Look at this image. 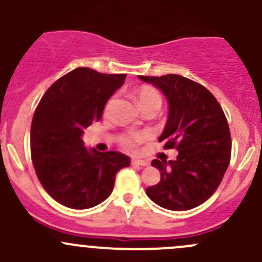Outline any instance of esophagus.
I'll return each mask as SVG.
<instances>
[{"label": "esophagus", "instance_id": "34e87169", "mask_svg": "<svg viewBox=\"0 0 262 262\" xmlns=\"http://www.w3.org/2000/svg\"><path fill=\"white\" fill-rule=\"evenodd\" d=\"M132 165L147 166L148 165V161H146V160H137V158H133V160H132Z\"/></svg>", "mask_w": 262, "mask_h": 262}]
</instances>
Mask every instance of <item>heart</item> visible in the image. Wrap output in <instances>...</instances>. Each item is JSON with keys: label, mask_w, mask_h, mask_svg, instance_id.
<instances>
[{"label": "heart", "mask_w": 262, "mask_h": 262, "mask_svg": "<svg viewBox=\"0 0 262 262\" xmlns=\"http://www.w3.org/2000/svg\"><path fill=\"white\" fill-rule=\"evenodd\" d=\"M136 97L142 109L148 106L160 107L161 102H162V96H161L160 91L155 87L148 86V84H143L137 90ZM110 102L112 101H109V104L106 105V110L109 109ZM148 138H149V134L144 133V132H128V133H124L123 136H120L119 142L123 147L128 148V149H134L137 146L146 142Z\"/></svg>", "instance_id": "1"}]
</instances>
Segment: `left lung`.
<instances>
[{
    "mask_svg": "<svg viewBox=\"0 0 262 262\" xmlns=\"http://www.w3.org/2000/svg\"><path fill=\"white\" fill-rule=\"evenodd\" d=\"M138 77L167 99L168 118L158 141L165 149L179 150L175 161H152L161 180L147 187L148 198L165 209H192L212 196L228 168V121L212 92L198 82L179 75Z\"/></svg>",
    "mask_w": 262,
    "mask_h": 262,
    "instance_id": "1",
    "label": "left lung"
}]
</instances>
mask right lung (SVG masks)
I'll return each instance as SVG.
<instances>
[{
	"label": "right lung",
	"instance_id": "add662e5",
	"mask_svg": "<svg viewBox=\"0 0 262 262\" xmlns=\"http://www.w3.org/2000/svg\"><path fill=\"white\" fill-rule=\"evenodd\" d=\"M126 75L80 67L55 81L41 97L31 121V160L50 196L72 209H89L109 198L119 170L130 158L115 150L87 149L82 134L99 121L107 100Z\"/></svg>",
	"mask_w": 262,
	"mask_h": 262
}]
</instances>
